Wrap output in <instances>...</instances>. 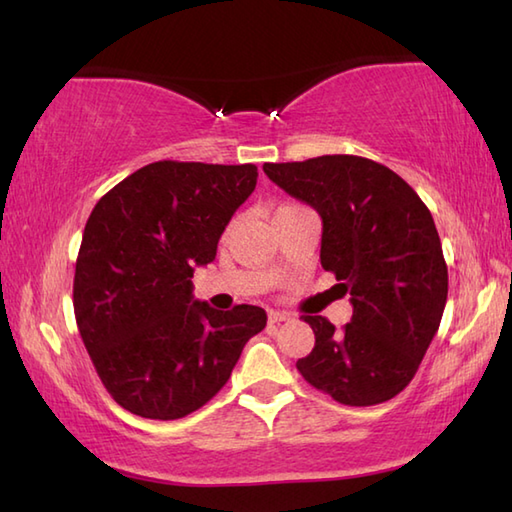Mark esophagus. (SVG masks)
Returning <instances> with one entry per match:
<instances>
[{
  "label": "esophagus",
  "mask_w": 512,
  "mask_h": 512,
  "mask_svg": "<svg viewBox=\"0 0 512 512\" xmlns=\"http://www.w3.org/2000/svg\"><path fill=\"white\" fill-rule=\"evenodd\" d=\"M290 314L288 312H279V310H268V323L275 325V323H281V321H288Z\"/></svg>",
  "instance_id": "34e87169"
}]
</instances>
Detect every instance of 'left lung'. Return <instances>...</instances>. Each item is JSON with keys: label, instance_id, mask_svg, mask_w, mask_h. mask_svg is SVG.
<instances>
[{"label": "left lung", "instance_id": "left-lung-1", "mask_svg": "<svg viewBox=\"0 0 512 512\" xmlns=\"http://www.w3.org/2000/svg\"><path fill=\"white\" fill-rule=\"evenodd\" d=\"M264 171L321 215V266L354 306L341 332L303 314L314 347L297 361L299 374L350 407L398 396L440 328L449 292L427 204L398 173L361 156L266 162Z\"/></svg>", "mask_w": 512, "mask_h": 512}]
</instances>
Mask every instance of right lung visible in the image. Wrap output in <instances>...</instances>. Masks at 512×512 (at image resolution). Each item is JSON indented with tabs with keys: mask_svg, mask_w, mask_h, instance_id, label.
Here are the masks:
<instances>
[{
	"mask_svg": "<svg viewBox=\"0 0 512 512\" xmlns=\"http://www.w3.org/2000/svg\"><path fill=\"white\" fill-rule=\"evenodd\" d=\"M255 165L158 160L96 202L74 270V317L92 365L123 409L178 420L206 405L266 312L193 299V266L215 259Z\"/></svg>",
	"mask_w": 512,
	"mask_h": 512,
	"instance_id": "obj_1",
	"label": "right lung"
}]
</instances>
